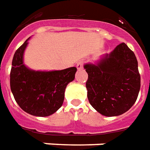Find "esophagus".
Returning <instances> with one entry per match:
<instances>
[{
	"label": "esophagus",
	"instance_id": "obj_1",
	"mask_svg": "<svg viewBox=\"0 0 150 150\" xmlns=\"http://www.w3.org/2000/svg\"><path fill=\"white\" fill-rule=\"evenodd\" d=\"M77 69L78 70H81V69H83V63L81 61H79L77 64Z\"/></svg>",
	"mask_w": 150,
	"mask_h": 150
}]
</instances>
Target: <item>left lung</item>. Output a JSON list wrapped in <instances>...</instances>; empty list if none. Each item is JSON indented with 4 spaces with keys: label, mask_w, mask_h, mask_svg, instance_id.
I'll list each match as a JSON object with an SVG mask.
<instances>
[{
    "label": "left lung",
    "mask_w": 150,
    "mask_h": 150,
    "mask_svg": "<svg viewBox=\"0 0 150 150\" xmlns=\"http://www.w3.org/2000/svg\"><path fill=\"white\" fill-rule=\"evenodd\" d=\"M87 97L93 108L107 117L118 116L132 108L140 88L138 62L132 50L121 43L96 64H86Z\"/></svg>",
    "instance_id": "1"
}]
</instances>
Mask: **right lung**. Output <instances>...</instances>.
<instances>
[{"label":"right lung","mask_w":150,"mask_h":150,"mask_svg":"<svg viewBox=\"0 0 150 150\" xmlns=\"http://www.w3.org/2000/svg\"><path fill=\"white\" fill-rule=\"evenodd\" d=\"M29 38L14 54L10 89L14 100L23 111L33 116L47 117L62 106L66 86L74 80L77 68L54 71L30 69L23 63V54Z\"/></svg>","instance_id":"1"}]
</instances>
